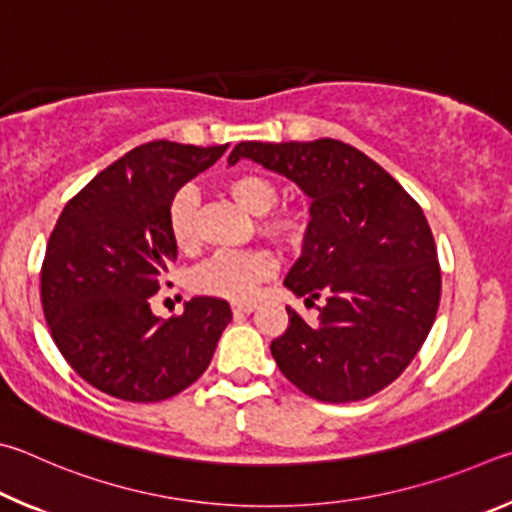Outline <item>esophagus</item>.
<instances>
[{"label":"esophagus","mask_w":512,"mask_h":512,"mask_svg":"<svg viewBox=\"0 0 512 512\" xmlns=\"http://www.w3.org/2000/svg\"><path fill=\"white\" fill-rule=\"evenodd\" d=\"M231 310H233V315H251V312L258 310V306L251 301H247V303L236 301V303H231Z\"/></svg>","instance_id":"34e87169"}]
</instances>
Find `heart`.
Masks as SVG:
<instances>
[{
	"instance_id": "b5f03b06",
	"label": "heart",
	"mask_w": 512,
	"mask_h": 512,
	"mask_svg": "<svg viewBox=\"0 0 512 512\" xmlns=\"http://www.w3.org/2000/svg\"><path fill=\"white\" fill-rule=\"evenodd\" d=\"M227 193L242 209L263 215L276 204L279 188L270 177L258 173H242L229 179ZM197 206L200 195L197 188L186 184L173 195L168 204V229L179 249H191L197 238ZM290 227V220L276 218L270 222L272 231H283ZM274 270L272 256L265 249H229L213 254L202 263L191 276L195 292L209 297L245 301L256 292L258 283L265 281Z\"/></svg>"
}]
</instances>
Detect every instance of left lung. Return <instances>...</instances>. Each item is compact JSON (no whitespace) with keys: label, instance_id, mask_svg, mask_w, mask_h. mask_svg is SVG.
Wrapping results in <instances>:
<instances>
[{"label":"left lung","instance_id":"obj_1","mask_svg":"<svg viewBox=\"0 0 512 512\" xmlns=\"http://www.w3.org/2000/svg\"><path fill=\"white\" fill-rule=\"evenodd\" d=\"M240 159L288 177L310 200L301 256L283 285L326 303L315 324L288 308L290 326L272 342L281 373L321 402L389 387L420 351L441 301L423 209L380 164L337 139L242 141L227 161Z\"/></svg>","mask_w":512,"mask_h":512}]
</instances>
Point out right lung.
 Here are the masks:
<instances>
[{
  "label": "right lung",
  "instance_id": "1",
  "mask_svg": "<svg viewBox=\"0 0 512 512\" xmlns=\"http://www.w3.org/2000/svg\"><path fill=\"white\" fill-rule=\"evenodd\" d=\"M224 146L150 141L101 170L65 209L42 265V308L58 351L107 396L159 402L211 364L227 301L193 297L179 317L152 315L166 265L177 258L168 204Z\"/></svg>",
  "mask_w": 512,
  "mask_h": 512
}]
</instances>
